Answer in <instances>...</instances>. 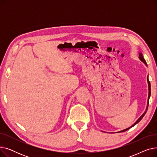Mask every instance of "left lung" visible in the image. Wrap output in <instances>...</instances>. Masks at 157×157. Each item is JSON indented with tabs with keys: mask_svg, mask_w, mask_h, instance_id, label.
<instances>
[{
	"mask_svg": "<svg viewBox=\"0 0 157 157\" xmlns=\"http://www.w3.org/2000/svg\"><path fill=\"white\" fill-rule=\"evenodd\" d=\"M139 59L141 60L146 65H147V63H146V61H145V60H144V57H143V54L141 53H140L139 54ZM147 83H148V90H149V94H148V98H147V107H146V111H145V112L141 115V117H140V118L134 123V124L132 125L131 127H128V128H126V129H125V130H121V131H120L119 132H125V131H127V130H128V129H130V128H132V127H134V125H136L137 123H139L140 121H141V120H142V118L144 117V116L145 115V114H146V111H147V108H148V104H149V99H150V95H151V85H150V81H149V79H148V76H147Z\"/></svg>",
	"mask_w": 157,
	"mask_h": 157,
	"instance_id": "8db88e82",
	"label": "left lung"
}]
</instances>
